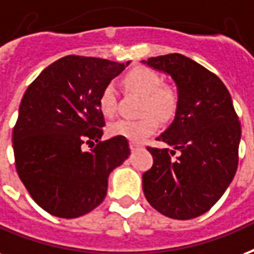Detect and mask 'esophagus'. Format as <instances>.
Here are the masks:
<instances>
[{
    "mask_svg": "<svg viewBox=\"0 0 254 254\" xmlns=\"http://www.w3.org/2000/svg\"><path fill=\"white\" fill-rule=\"evenodd\" d=\"M129 146H130L131 150H138V149L142 148L140 144H135V142H130V144H129Z\"/></svg>",
    "mask_w": 254,
    "mask_h": 254,
    "instance_id": "1",
    "label": "esophagus"
}]
</instances>
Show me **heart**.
<instances>
[{
  "label": "heart",
  "mask_w": 254,
  "mask_h": 254,
  "mask_svg": "<svg viewBox=\"0 0 254 254\" xmlns=\"http://www.w3.org/2000/svg\"><path fill=\"white\" fill-rule=\"evenodd\" d=\"M157 71L146 66H135L124 78V84L131 92L142 97L141 117L137 120H119L109 127L112 135H121L133 142H141L156 133L158 120L168 123L179 109V92L172 85H162ZM100 110L105 117H113L117 110V92L113 84H106L98 98Z\"/></svg>",
  "instance_id": "1"
}]
</instances>
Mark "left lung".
<instances>
[{
	"instance_id": "8db88e82",
	"label": "left lung",
	"mask_w": 254,
	"mask_h": 254,
	"mask_svg": "<svg viewBox=\"0 0 254 254\" xmlns=\"http://www.w3.org/2000/svg\"><path fill=\"white\" fill-rule=\"evenodd\" d=\"M142 63L170 74L180 97L174 121L157 137L172 150L148 146L153 165L142 174L144 194L166 217H198L220 200L235 177L239 116L224 82L196 61L172 53ZM176 151L179 157L173 160Z\"/></svg>"
}]
</instances>
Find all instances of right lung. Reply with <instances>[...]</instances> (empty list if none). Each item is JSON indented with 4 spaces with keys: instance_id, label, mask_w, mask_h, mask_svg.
<instances>
[{
    "instance_id": "1",
    "label": "right lung",
    "mask_w": 254,
    "mask_h": 254,
    "mask_svg": "<svg viewBox=\"0 0 254 254\" xmlns=\"http://www.w3.org/2000/svg\"><path fill=\"white\" fill-rule=\"evenodd\" d=\"M127 64L66 56L26 89L13 127L15 169L32 198L56 217L75 218L101 204L110 172L130 154L125 137L100 141L98 98ZM97 142L90 152L83 145Z\"/></svg>"
}]
</instances>
